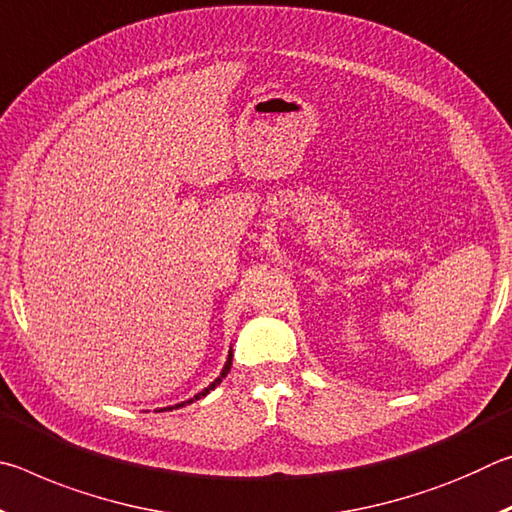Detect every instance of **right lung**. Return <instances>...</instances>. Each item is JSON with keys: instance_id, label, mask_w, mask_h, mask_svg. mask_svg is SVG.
Masks as SVG:
<instances>
[{"instance_id": "right-lung-1", "label": "right lung", "mask_w": 512, "mask_h": 512, "mask_svg": "<svg viewBox=\"0 0 512 512\" xmlns=\"http://www.w3.org/2000/svg\"><path fill=\"white\" fill-rule=\"evenodd\" d=\"M230 366H232V350H230V354H228V361H225V366H223V370H221V375H219V377H216V379L212 381V384H210V386H207V388H203V391H201V393H196V395L192 397V400H187V402H180V404H176V406H167V409H160V411H173V409H180V406H185V404H192L194 400H201V397H205L207 393H210V391H214V388L221 384V381H223V377H225V375H228V372H230Z\"/></svg>"}]
</instances>
